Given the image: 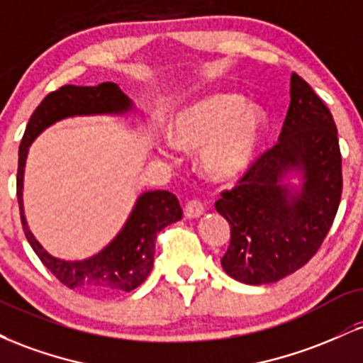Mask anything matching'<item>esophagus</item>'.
<instances>
[{
	"mask_svg": "<svg viewBox=\"0 0 363 363\" xmlns=\"http://www.w3.org/2000/svg\"><path fill=\"white\" fill-rule=\"evenodd\" d=\"M203 213H205V206H203V203L199 199H191V201L186 203L184 215L187 218H198Z\"/></svg>",
	"mask_w": 363,
	"mask_h": 363,
	"instance_id": "1",
	"label": "esophagus"
}]
</instances>
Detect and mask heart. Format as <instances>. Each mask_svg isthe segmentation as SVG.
<instances>
[{
	"label": "heart",
	"mask_w": 363,
	"mask_h": 363,
	"mask_svg": "<svg viewBox=\"0 0 363 363\" xmlns=\"http://www.w3.org/2000/svg\"><path fill=\"white\" fill-rule=\"evenodd\" d=\"M266 121L237 94L203 99L177 116L170 140L179 150H201V169L218 182L235 181L259 152Z\"/></svg>",
	"instance_id": "obj_1"
}]
</instances>
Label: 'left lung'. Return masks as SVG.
<instances>
[{
    "instance_id": "1",
    "label": "left lung",
    "mask_w": 363,
    "mask_h": 363,
    "mask_svg": "<svg viewBox=\"0 0 363 363\" xmlns=\"http://www.w3.org/2000/svg\"><path fill=\"white\" fill-rule=\"evenodd\" d=\"M290 99L278 143L215 203L230 225L222 268L247 285L278 281L307 264L326 239L341 201L335 119L297 73L291 74ZM291 169L304 179L295 194L281 184Z\"/></svg>"
}]
</instances>
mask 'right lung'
<instances>
[{
  "label": "right lung",
  "mask_w": 363,
  "mask_h": 363,
  "mask_svg": "<svg viewBox=\"0 0 363 363\" xmlns=\"http://www.w3.org/2000/svg\"><path fill=\"white\" fill-rule=\"evenodd\" d=\"M131 101L112 82L99 83L95 86L65 85L45 95L44 101L37 106L20 141L16 198L25 237L45 268L68 289L97 295L138 289L153 268L157 234L182 218V208L176 196L169 191H148L138 198L118 237L104 251L83 261H62L51 256L28 230L23 215L22 189L25 160L32 141L60 119L89 114H124L131 111Z\"/></svg>",
  "instance_id": "right-lung-1"
}]
</instances>
